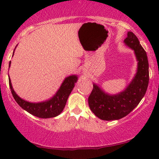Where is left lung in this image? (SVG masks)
<instances>
[{
    "label": "left lung",
    "mask_w": 159,
    "mask_h": 159,
    "mask_svg": "<svg viewBox=\"0 0 159 159\" xmlns=\"http://www.w3.org/2000/svg\"><path fill=\"white\" fill-rule=\"evenodd\" d=\"M124 42L134 50L138 61V71L127 88L117 95H108L93 84L88 104L93 114L102 120H117L129 114L144 97L148 86L149 66L146 52L133 32H128Z\"/></svg>",
    "instance_id": "left-lung-1"
}]
</instances>
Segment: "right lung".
Here are the masks:
<instances>
[{"label":"right lung","instance_id":"obj_1","mask_svg":"<svg viewBox=\"0 0 159 159\" xmlns=\"http://www.w3.org/2000/svg\"><path fill=\"white\" fill-rule=\"evenodd\" d=\"M13 53V56H14ZM11 61L9 62V66ZM77 81V77L76 75H71L66 77L63 82L59 90L57 91L56 95L48 101L40 103H30L19 98L16 93L14 92L12 88L10 78H8L9 86L12 95L16 103L21 106L23 109L27 111L28 113L39 118L48 119L53 118L59 115L66 106L67 99L72 91L75 84Z\"/></svg>","mask_w":159,"mask_h":159}]
</instances>
